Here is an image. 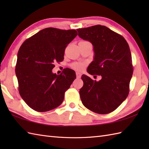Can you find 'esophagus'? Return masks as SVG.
Wrapping results in <instances>:
<instances>
[{
  "instance_id": "obj_1",
  "label": "esophagus",
  "mask_w": 149,
  "mask_h": 149,
  "mask_svg": "<svg viewBox=\"0 0 149 149\" xmlns=\"http://www.w3.org/2000/svg\"><path fill=\"white\" fill-rule=\"evenodd\" d=\"M76 76H77V78H80V77H81V74L80 72H76Z\"/></svg>"
}]
</instances>
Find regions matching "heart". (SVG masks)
I'll return each mask as SVG.
<instances>
[{
  "instance_id": "1",
  "label": "heart",
  "mask_w": 149,
  "mask_h": 149,
  "mask_svg": "<svg viewBox=\"0 0 149 149\" xmlns=\"http://www.w3.org/2000/svg\"><path fill=\"white\" fill-rule=\"evenodd\" d=\"M83 42H84V41H83ZM73 68L77 70H81L84 68V64H83V63H75L73 65Z\"/></svg>"
}]
</instances>
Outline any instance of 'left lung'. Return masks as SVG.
I'll return each instance as SVG.
<instances>
[{
  "mask_svg": "<svg viewBox=\"0 0 149 149\" xmlns=\"http://www.w3.org/2000/svg\"><path fill=\"white\" fill-rule=\"evenodd\" d=\"M77 30L78 36L93 47V60L88 66V73L102 77L96 81L82 75V103L95 113H109L126 99L129 92L133 73L129 46L124 38L104 26Z\"/></svg>",
  "mask_w": 149,
  "mask_h": 149,
  "instance_id": "obj_1",
  "label": "left lung"
}]
</instances>
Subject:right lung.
<instances>
[{"label":"right lung","instance_id":"obj_1","mask_svg":"<svg viewBox=\"0 0 149 149\" xmlns=\"http://www.w3.org/2000/svg\"><path fill=\"white\" fill-rule=\"evenodd\" d=\"M77 35L75 30L45 28L20 47L15 74L19 93L31 108L45 112L63 102L65 92L76 78L75 72L66 68L56 75L52 70L54 63L63 61L65 48Z\"/></svg>","mask_w":149,"mask_h":149}]
</instances>
